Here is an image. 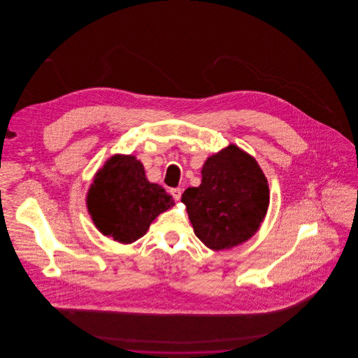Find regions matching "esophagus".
Here are the masks:
<instances>
[{"instance_id": "1", "label": "esophagus", "mask_w": 358, "mask_h": 358, "mask_svg": "<svg viewBox=\"0 0 358 358\" xmlns=\"http://www.w3.org/2000/svg\"><path fill=\"white\" fill-rule=\"evenodd\" d=\"M171 194L178 201L180 199H181V194H182V190H181V187H173L171 190Z\"/></svg>"}]
</instances>
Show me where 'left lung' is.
<instances>
[{
	"mask_svg": "<svg viewBox=\"0 0 358 358\" xmlns=\"http://www.w3.org/2000/svg\"><path fill=\"white\" fill-rule=\"evenodd\" d=\"M201 174L200 187H187L181 199L194 235L213 251L252 238L270 204L268 182L255 158L229 145L205 161Z\"/></svg>",
	"mask_w": 358,
	"mask_h": 358,
	"instance_id": "left-lung-1",
	"label": "left lung"
}]
</instances>
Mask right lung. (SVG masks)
<instances>
[{
  "mask_svg": "<svg viewBox=\"0 0 358 358\" xmlns=\"http://www.w3.org/2000/svg\"><path fill=\"white\" fill-rule=\"evenodd\" d=\"M174 205L165 189L152 184L134 155H113L94 177L87 208L104 236L122 244L142 238L155 217Z\"/></svg>",
  "mask_w": 358,
  "mask_h": 358,
  "instance_id": "right-lung-1",
  "label": "right lung"
}]
</instances>
